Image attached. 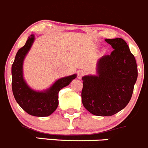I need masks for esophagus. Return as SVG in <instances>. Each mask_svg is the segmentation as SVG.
Here are the masks:
<instances>
[{"instance_id":"obj_1","label":"esophagus","mask_w":148,"mask_h":148,"mask_svg":"<svg viewBox=\"0 0 148 148\" xmlns=\"http://www.w3.org/2000/svg\"><path fill=\"white\" fill-rule=\"evenodd\" d=\"M84 75V71H79L77 73V78L81 79L83 76Z\"/></svg>"}]
</instances>
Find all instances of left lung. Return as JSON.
I'll list each match as a JSON object with an SVG mask.
<instances>
[{"mask_svg": "<svg viewBox=\"0 0 148 148\" xmlns=\"http://www.w3.org/2000/svg\"><path fill=\"white\" fill-rule=\"evenodd\" d=\"M114 51L97 64V74L83 77L82 101L93 115L110 116L127 106L137 79L135 58L121 38L106 39Z\"/></svg>", "mask_w": 148, "mask_h": 148, "instance_id": "obj_1", "label": "left lung"}]
</instances>
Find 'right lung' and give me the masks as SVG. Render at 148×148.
Instances as JSON below:
<instances>
[{"label": "right lung", "instance_id": "obj_1", "mask_svg": "<svg viewBox=\"0 0 148 148\" xmlns=\"http://www.w3.org/2000/svg\"><path fill=\"white\" fill-rule=\"evenodd\" d=\"M34 41V36L32 34L16 55L11 67L12 91L15 100L27 114L34 116H48L58 107L60 90L69 85L77 77V74L59 79L44 91H35L30 88L23 76V62Z\"/></svg>", "mask_w": 148, "mask_h": 148}]
</instances>
